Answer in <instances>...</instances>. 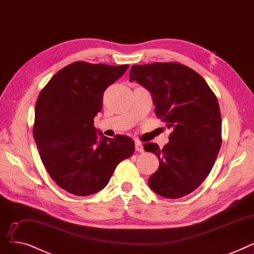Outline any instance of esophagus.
Instances as JSON below:
<instances>
[{"label": "esophagus", "mask_w": 254, "mask_h": 254, "mask_svg": "<svg viewBox=\"0 0 254 254\" xmlns=\"http://www.w3.org/2000/svg\"><path fill=\"white\" fill-rule=\"evenodd\" d=\"M135 150L140 153L143 152V146L140 141H135Z\"/></svg>", "instance_id": "1"}]
</instances>
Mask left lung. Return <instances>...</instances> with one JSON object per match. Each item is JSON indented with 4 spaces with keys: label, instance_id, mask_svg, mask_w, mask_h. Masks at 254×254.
Wrapping results in <instances>:
<instances>
[{
    "label": "left lung",
    "instance_id": "1",
    "mask_svg": "<svg viewBox=\"0 0 254 254\" xmlns=\"http://www.w3.org/2000/svg\"><path fill=\"white\" fill-rule=\"evenodd\" d=\"M129 79L150 91L157 118L173 129L163 149L144 143V151L159 159L148 184L163 197L185 196L208 177L221 147L216 96L197 72L176 62L133 65Z\"/></svg>",
    "mask_w": 254,
    "mask_h": 254
}]
</instances>
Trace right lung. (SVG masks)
I'll use <instances>...</instances> for the list:
<instances>
[{"instance_id": "obj_1", "label": "right lung", "mask_w": 254, "mask_h": 254, "mask_svg": "<svg viewBox=\"0 0 254 254\" xmlns=\"http://www.w3.org/2000/svg\"><path fill=\"white\" fill-rule=\"evenodd\" d=\"M128 65L74 62L51 78L35 107L33 135L46 171L58 186L87 196L103 189L116 166L134 153L126 135L103 136L94 127L104 91Z\"/></svg>"}]
</instances>
